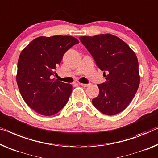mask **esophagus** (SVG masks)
<instances>
[{"label":"esophagus","mask_w":158,"mask_h":158,"mask_svg":"<svg viewBox=\"0 0 158 158\" xmlns=\"http://www.w3.org/2000/svg\"><path fill=\"white\" fill-rule=\"evenodd\" d=\"M79 85L82 86H84V87H87V86H89V84H82V83H79Z\"/></svg>","instance_id":"34e87169"}]
</instances>
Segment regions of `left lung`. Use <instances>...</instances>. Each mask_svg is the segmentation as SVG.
I'll return each instance as SVG.
<instances>
[{
  "mask_svg": "<svg viewBox=\"0 0 158 158\" xmlns=\"http://www.w3.org/2000/svg\"><path fill=\"white\" fill-rule=\"evenodd\" d=\"M79 40L106 79L97 84L99 94L92 99L93 105L108 116L119 114L133 100L139 86L137 56L126 42L110 34Z\"/></svg>",
  "mask_w": 158,
  "mask_h": 158,
  "instance_id": "left-lung-1",
  "label": "left lung"
}]
</instances>
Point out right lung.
Masks as SVG:
<instances>
[{"mask_svg": "<svg viewBox=\"0 0 158 158\" xmlns=\"http://www.w3.org/2000/svg\"><path fill=\"white\" fill-rule=\"evenodd\" d=\"M78 43L71 36L39 37L21 52L16 77L18 89L25 103L37 114L52 116L67 104L72 86L51 78L64 53Z\"/></svg>", "mask_w": 158, "mask_h": 158, "instance_id": "obj_1", "label": "right lung"}]
</instances>
